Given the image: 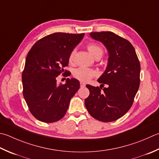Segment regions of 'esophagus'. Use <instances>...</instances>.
<instances>
[{"mask_svg": "<svg viewBox=\"0 0 159 159\" xmlns=\"http://www.w3.org/2000/svg\"><path fill=\"white\" fill-rule=\"evenodd\" d=\"M80 87H81V88H84V87H85V83L80 82Z\"/></svg>", "mask_w": 159, "mask_h": 159, "instance_id": "34e87169", "label": "esophagus"}]
</instances>
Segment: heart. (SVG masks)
Returning a JSON list of instances; mask_svg holds the SVG:
<instances>
[{"label": "heart", "mask_w": 159, "mask_h": 159, "mask_svg": "<svg viewBox=\"0 0 159 159\" xmlns=\"http://www.w3.org/2000/svg\"><path fill=\"white\" fill-rule=\"evenodd\" d=\"M88 49L89 52H90V54H91L94 58L98 55H100L102 57L103 50H102V49L100 45L93 43H89L88 45ZM74 54H75V49H74V50L71 52V54L70 55V61L73 60ZM73 74L74 76L75 77L76 79H79L80 81L88 82L92 79V78L96 75V73L95 71L92 69H89V68L80 67L74 70Z\"/></svg>", "instance_id": "obj_1"}]
</instances>
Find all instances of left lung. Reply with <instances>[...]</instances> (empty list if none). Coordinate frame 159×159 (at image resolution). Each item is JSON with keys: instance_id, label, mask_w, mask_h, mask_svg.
Segmentation results:
<instances>
[{"instance_id": "8db88e82", "label": "left lung", "mask_w": 159, "mask_h": 159, "mask_svg": "<svg viewBox=\"0 0 159 159\" xmlns=\"http://www.w3.org/2000/svg\"><path fill=\"white\" fill-rule=\"evenodd\" d=\"M108 52L107 65L98 82L107 86L87 85L89 95L85 100L88 112L95 119L111 122L125 115L132 107L140 85L141 65L128 40L111 32H91Z\"/></svg>"}]
</instances>
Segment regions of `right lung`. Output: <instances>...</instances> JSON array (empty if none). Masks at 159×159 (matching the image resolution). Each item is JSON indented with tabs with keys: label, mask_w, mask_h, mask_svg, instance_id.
<instances>
[{
	"label": "right lung",
	"mask_w": 159,
	"mask_h": 159,
	"mask_svg": "<svg viewBox=\"0 0 159 159\" xmlns=\"http://www.w3.org/2000/svg\"><path fill=\"white\" fill-rule=\"evenodd\" d=\"M84 35L49 34L38 40L28 53L22 74L23 96L30 112L42 122L54 123L61 119L80 88L76 79H67L63 85L57 84V77L64 72L71 52Z\"/></svg>",
	"instance_id": "add662e5"
}]
</instances>
